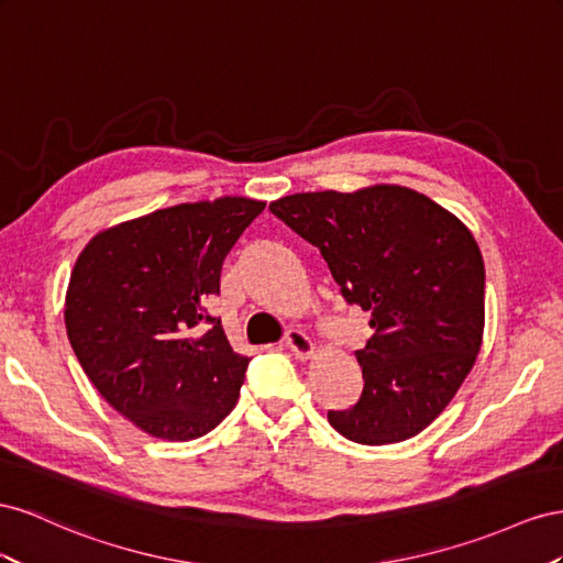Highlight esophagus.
<instances>
[{"mask_svg":"<svg viewBox=\"0 0 563 563\" xmlns=\"http://www.w3.org/2000/svg\"><path fill=\"white\" fill-rule=\"evenodd\" d=\"M285 346L292 351V356H297L299 361H307V358H311L313 356V351H316V346H313V342L309 340L307 334H303L301 330H290L287 332V336H285Z\"/></svg>","mask_w":563,"mask_h":563,"instance_id":"1","label":"esophagus"}]
</instances>
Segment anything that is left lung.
Segmentation results:
<instances>
[{
	"label": "left lung",
	"instance_id": "8db88e82",
	"mask_svg": "<svg viewBox=\"0 0 563 563\" xmlns=\"http://www.w3.org/2000/svg\"><path fill=\"white\" fill-rule=\"evenodd\" d=\"M271 212L323 254L375 334L356 351L363 394L328 410L344 439H412L451 404L476 363L486 323V268L472 231L406 186L295 192Z\"/></svg>",
	"mask_w": 563,
	"mask_h": 563
}]
</instances>
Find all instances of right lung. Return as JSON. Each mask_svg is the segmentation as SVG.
Segmentation results:
<instances>
[{
    "label": "right lung",
    "instance_id": "right-lung-1",
    "mask_svg": "<svg viewBox=\"0 0 563 563\" xmlns=\"http://www.w3.org/2000/svg\"><path fill=\"white\" fill-rule=\"evenodd\" d=\"M266 202H184L96 233L66 292V330L99 394L163 441L212 431L235 404L250 358L235 353L205 301ZM210 322L202 331L199 325Z\"/></svg>",
    "mask_w": 563,
    "mask_h": 563
}]
</instances>
